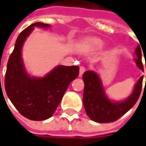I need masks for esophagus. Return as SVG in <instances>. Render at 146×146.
Masks as SVG:
<instances>
[{"label": "esophagus", "instance_id": "obj_1", "mask_svg": "<svg viewBox=\"0 0 146 146\" xmlns=\"http://www.w3.org/2000/svg\"><path fill=\"white\" fill-rule=\"evenodd\" d=\"M86 70V68L84 66H81L80 68V76H82V75L84 73V71Z\"/></svg>", "mask_w": 146, "mask_h": 146}]
</instances>
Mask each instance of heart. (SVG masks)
<instances>
[{"label":"heart","mask_w":146,"mask_h":146,"mask_svg":"<svg viewBox=\"0 0 146 146\" xmlns=\"http://www.w3.org/2000/svg\"><path fill=\"white\" fill-rule=\"evenodd\" d=\"M94 44H95V45H99V44H100V42L96 41V42H94Z\"/></svg>","instance_id":"1"}]
</instances>
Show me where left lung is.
Returning a JSON list of instances; mask_svg holds the SVG:
<instances>
[{
	"instance_id": "obj_1",
	"label": "left lung",
	"mask_w": 146,
	"mask_h": 146,
	"mask_svg": "<svg viewBox=\"0 0 146 146\" xmlns=\"http://www.w3.org/2000/svg\"><path fill=\"white\" fill-rule=\"evenodd\" d=\"M136 54L137 57L135 58V62L138 67L143 70L141 48L140 46L136 48ZM83 80L84 82L83 102L88 116L92 120L98 123H111L119 119L137 102L142 88L143 76L137 83L132 95L124 102H112L107 99L101 80L95 72L90 70L85 71L83 74Z\"/></svg>"
}]
</instances>
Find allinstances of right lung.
<instances>
[{"label": "right lung", "instance_id": "right-lung-1", "mask_svg": "<svg viewBox=\"0 0 146 146\" xmlns=\"http://www.w3.org/2000/svg\"><path fill=\"white\" fill-rule=\"evenodd\" d=\"M34 26L49 27L48 24L35 23L20 33L7 62L5 88L21 115L28 119L40 121L53 115L70 82L79 76L80 67L58 66L40 79L27 76L21 58V49Z\"/></svg>", "mask_w": 146, "mask_h": 146}]
</instances>
